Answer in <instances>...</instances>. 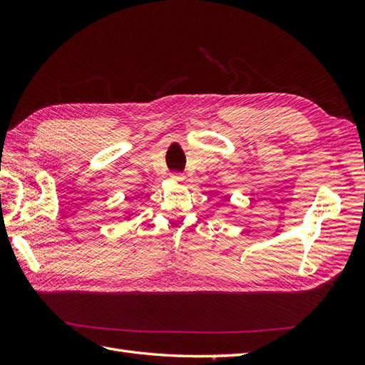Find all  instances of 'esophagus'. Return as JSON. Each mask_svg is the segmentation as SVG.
<instances>
[{
  "label": "esophagus",
  "instance_id": "34e87169",
  "mask_svg": "<svg viewBox=\"0 0 365 365\" xmlns=\"http://www.w3.org/2000/svg\"><path fill=\"white\" fill-rule=\"evenodd\" d=\"M170 178H173V180H177V182H182L183 178H185V174H182V173H170Z\"/></svg>",
  "mask_w": 365,
  "mask_h": 365
}]
</instances>
